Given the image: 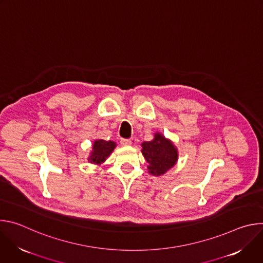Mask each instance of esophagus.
Instances as JSON below:
<instances>
[{"instance_id": "esophagus-1", "label": "esophagus", "mask_w": 263, "mask_h": 263, "mask_svg": "<svg viewBox=\"0 0 263 263\" xmlns=\"http://www.w3.org/2000/svg\"><path fill=\"white\" fill-rule=\"evenodd\" d=\"M120 142H121V144H122L123 146H128V145H131V142H132V141H131L130 139H125V138H122Z\"/></svg>"}]
</instances>
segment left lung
<instances>
[{
  "label": "left lung",
  "instance_id": "1",
  "mask_svg": "<svg viewBox=\"0 0 263 263\" xmlns=\"http://www.w3.org/2000/svg\"><path fill=\"white\" fill-rule=\"evenodd\" d=\"M141 153L148 163V173L161 176L172 168L178 160V149L161 133H155L154 139L141 143Z\"/></svg>",
  "mask_w": 263,
  "mask_h": 263
}]
</instances>
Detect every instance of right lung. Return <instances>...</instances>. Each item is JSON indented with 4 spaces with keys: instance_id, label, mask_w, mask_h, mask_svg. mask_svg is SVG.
<instances>
[{
    "instance_id": "right-lung-1",
    "label": "right lung",
    "mask_w": 263,
    "mask_h": 263,
    "mask_svg": "<svg viewBox=\"0 0 263 263\" xmlns=\"http://www.w3.org/2000/svg\"><path fill=\"white\" fill-rule=\"evenodd\" d=\"M117 143L115 141H106L103 139H98L92 144V151L88 157V161L93 164L103 163L107 157L112 153Z\"/></svg>"
}]
</instances>
